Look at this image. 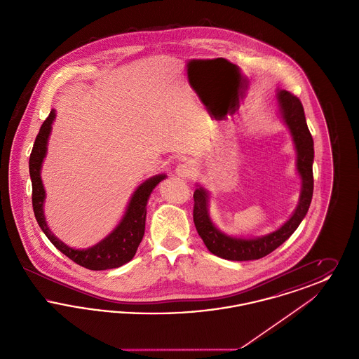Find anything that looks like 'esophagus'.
<instances>
[{"label": "esophagus", "mask_w": 359, "mask_h": 359, "mask_svg": "<svg viewBox=\"0 0 359 359\" xmlns=\"http://www.w3.org/2000/svg\"><path fill=\"white\" fill-rule=\"evenodd\" d=\"M192 165L189 164V163H184V164H179L177 165V168H176V173L179 175V176H182V177H188L189 175H191V172H192Z\"/></svg>", "instance_id": "obj_1"}]
</instances>
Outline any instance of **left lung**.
I'll use <instances>...</instances> for the list:
<instances>
[{
  "instance_id": "1",
  "label": "left lung",
  "mask_w": 359,
  "mask_h": 359,
  "mask_svg": "<svg viewBox=\"0 0 359 359\" xmlns=\"http://www.w3.org/2000/svg\"><path fill=\"white\" fill-rule=\"evenodd\" d=\"M283 120L288 125L297 152V171L303 180V188L299 205L290 221L284 223L272 234L256 239L233 238L221 233L211 222L207 202L208 195L203 188L194 192V223L198 234L203 239L207 249L224 259L250 261L268 256L283 245L299 227L307 214L313 194V140L309 133L304 109L300 100L290 91L280 90L277 94Z\"/></svg>"
}]
</instances>
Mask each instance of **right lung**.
<instances>
[{"label": "right lung", "instance_id": "obj_1", "mask_svg": "<svg viewBox=\"0 0 359 359\" xmlns=\"http://www.w3.org/2000/svg\"><path fill=\"white\" fill-rule=\"evenodd\" d=\"M53 118L55 111L51 110L50 116L43 122L39 135L36 136L34 148L29 157V173L32 180V207L36 221L47 236V238L51 241L52 245L78 265L90 271H106L118 268L121 265L129 262L136 255L138 245L142 241L145 233L147 203L149 195L154 191V188L165 177V175L154 176L137 188L122 221L110 236H107L100 243L90 249L78 250L69 248L52 234L43 214V203L46 194L40 177V168L47 152V141L51 132Z\"/></svg>", "mask_w": 359, "mask_h": 359}]
</instances>
